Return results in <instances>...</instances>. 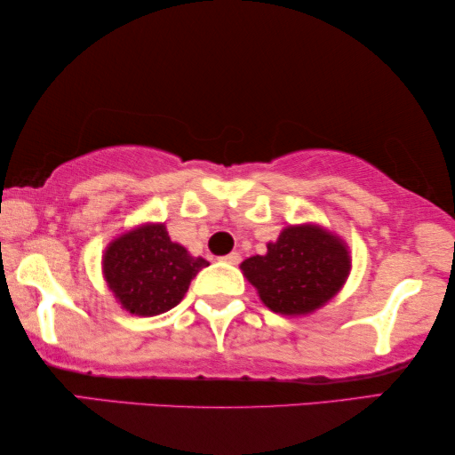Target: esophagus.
<instances>
[{
  "instance_id": "1",
  "label": "esophagus",
  "mask_w": 455,
  "mask_h": 455,
  "mask_svg": "<svg viewBox=\"0 0 455 455\" xmlns=\"http://www.w3.org/2000/svg\"><path fill=\"white\" fill-rule=\"evenodd\" d=\"M223 263H229V265H238L240 263V252H229L226 257H221Z\"/></svg>"
}]
</instances>
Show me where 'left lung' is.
<instances>
[{
    "label": "left lung",
    "instance_id": "obj_1",
    "mask_svg": "<svg viewBox=\"0 0 455 455\" xmlns=\"http://www.w3.org/2000/svg\"><path fill=\"white\" fill-rule=\"evenodd\" d=\"M260 300L279 315H308L341 290L350 273V252L338 235L319 226H290L267 254L240 265Z\"/></svg>",
    "mask_w": 455,
    "mask_h": 455
}]
</instances>
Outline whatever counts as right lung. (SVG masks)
I'll return each instance as SVG.
<instances>
[{
	"instance_id": "obj_1",
	"label": "right lung",
	"mask_w": 455,
	"mask_h": 455,
	"mask_svg": "<svg viewBox=\"0 0 455 455\" xmlns=\"http://www.w3.org/2000/svg\"><path fill=\"white\" fill-rule=\"evenodd\" d=\"M209 267L172 242L164 223L122 234L103 254V275L122 308L136 316H155L182 302L196 273Z\"/></svg>"
}]
</instances>
